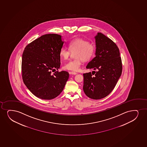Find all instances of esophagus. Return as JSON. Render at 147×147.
Instances as JSON below:
<instances>
[{
	"label": "esophagus",
	"instance_id": "34e87169",
	"mask_svg": "<svg viewBox=\"0 0 147 147\" xmlns=\"http://www.w3.org/2000/svg\"><path fill=\"white\" fill-rule=\"evenodd\" d=\"M70 73H71V74L72 75H76L77 74V73L75 72H73V71H72V72H71Z\"/></svg>",
	"mask_w": 147,
	"mask_h": 147
}]
</instances>
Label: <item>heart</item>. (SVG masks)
Here are the masks:
<instances>
[{
	"mask_svg": "<svg viewBox=\"0 0 147 147\" xmlns=\"http://www.w3.org/2000/svg\"><path fill=\"white\" fill-rule=\"evenodd\" d=\"M69 49L62 48L59 51L60 57L64 60L68 59L72 53H74L75 59L71 60L63 66L65 70L77 71L80 69L83 61H87L94 56L96 47L94 43L90 42L88 40L83 38H76L72 40L69 44Z\"/></svg>",
	"mask_w": 147,
	"mask_h": 147,
	"instance_id": "b5f03b06",
	"label": "heart"
}]
</instances>
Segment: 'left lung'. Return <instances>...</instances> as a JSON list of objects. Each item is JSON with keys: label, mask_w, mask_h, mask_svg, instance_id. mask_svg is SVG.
<instances>
[{"label": "left lung", "mask_w": 147, "mask_h": 147, "mask_svg": "<svg viewBox=\"0 0 147 147\" xmlns=\"http://www.w3.org/2000/svg\"><path fill=\"white\" fill-rule=\"evenodd\" d=\"M96 40V56L86 68L96 71L83 74V90L86 95L94 100L108 96L121 76L122 65L119 49L112 40L98 33Z\"/></svg>", "instance_id": "left-lung-1"}]
</instances>
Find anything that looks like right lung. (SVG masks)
I'll return each instance as SVG.
<instances>
[{"label":"right lung","instance_id":"1","mask_svg":"<svg viewBox=\"0 0 147 147\" xmlns=\"http://www.w3.org/2000/svg\"><path fill=\"white\" fill-rule=\"evenodd\" d=\"M61 36L42 35L28 44L22 55V78L33 94L43 100L56 98L63 91L69 78L66 71L58 70L60 65L59 51L63 45Z\"/></svg>","mask_w":147,"mask_h":147}]
</instances>
